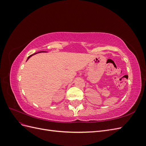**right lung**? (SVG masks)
<instances>
[{
	"label": "right lung",
	"instance_id": "right-lung-1",
	"mask_svg": "<svg viewBox=\"0 0 146 146\" xmlns=\"http://www.w3.org/2000/svg\"><path fill=\"white\" fill-rule=\"evenodd\" d=\"M45 52V51H42V52ZM37 54V53H35V54H33V55H30L29 57H28V58H27V60L30 58V57L31 56H32V55H35V54Z\"/></svg>",
	"mask_w": 146,
	"mask_h": 146
}]
</instances>
